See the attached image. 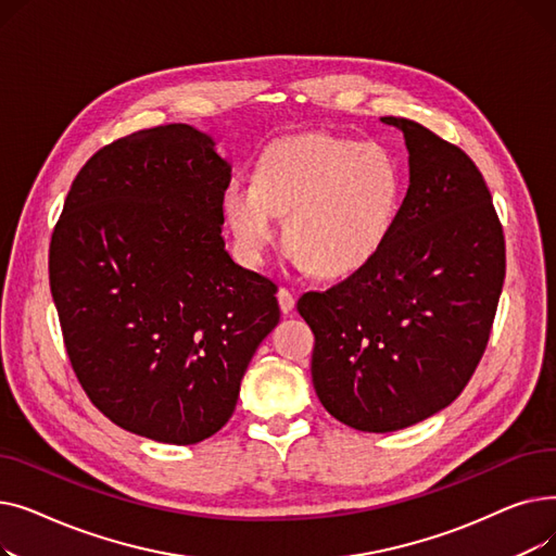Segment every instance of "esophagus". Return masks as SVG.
I'll use <instances>...</instances> for the list:
<instances>
[{
	"label": "esophagus",
	"mask_w": 556,
	"mask_h": 556,
	"mask_svg": "<svg viewBox=\"0 0 556 556\" xmlns=\"http://www.w3.org/2000/svg\"><path fill=\"white\" fill-rule=\"evenodd\" d=\"M277 298H279V306H281V311L283 313H290L295 308V293L290 288H279V293H277Z\"/></svg>",
	"instance_id": "obj_1"
}]
</instances>
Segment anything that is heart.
<instances>
[{"label":"heart","mask_w":556,"mask_h":556,"mask_svg":"<svg viewBox=\"0 0 556 556\" xmlns=\"http://www.w3.org/2000/svg\"><path fill=\"white\" fill-rule=\"evenodd\" d=\"M403 202V173L378 143L304 132L268 146L256 180L233 178L225 214L241 252L258 261L286 216V243L315 275L365 268L388 243Z\"/></svg>","instance_id":"heart-1"}]
</instances>
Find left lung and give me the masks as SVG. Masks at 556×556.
<instances>
[{
	"label": "left lung",
	"instance_id": "left-lung-1",
	"mask_svg": "<svg viewBox=\"0 0 556 556\" xmlns=\"http://www.w3.org/2000/svg\"><path fill=\"white\" fill-rule=\"evenodd\" d=\"M410 153V187L365 268L298 302L315 336L317 399L338 421L392 432L451 405L486 349L505 233L482 173L417 122L383 116Z\"/></svg>",
	"mask_w": 556,
	"mask_h": 556
}]
</instances>
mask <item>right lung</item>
I'll return each mask as SVG.
<instances>
[{"instance_id": "obj_1", "label": "right lung", "mask_w": 556, "mask_h": 556, "mask_svg": "<svg viewBox=\"0 0 556 556\" xmlns=\"http://www.w3.org/2000/svg\"><path fill=\"white\" fill-rule=\"evenodd\" d=\"M229 164L187 124L137 130L72 182L49 283L80 388L128 432L198 444L237 407L279 325L277 283L225 252Z\"/></svg>"}]
</instances>
